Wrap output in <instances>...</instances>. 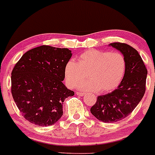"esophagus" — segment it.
<instances>
[{"label":"esophagus","mask_w":155,"mask_h":155,"mask_svg":"<svg viewBox=\"0 0 155 155\" xmlns=\"http://www.w3.org/2000/svg\"><path fill=\"white\" fill-rule=\"evenodd\" d=\"M76 94H77V95H79V96H83L84 94H85V93L80 92V91H77V92H76Z\"/></svg>","instance_id":"esophagus-1"}]
</instances>
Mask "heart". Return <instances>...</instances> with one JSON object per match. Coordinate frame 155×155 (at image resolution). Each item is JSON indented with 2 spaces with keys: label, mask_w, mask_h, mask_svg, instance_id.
Segmentation results:
<instances>
[{
  "label": "heart",
  "mask_w": 155,
  "mask_h": 155,
  "mask_svg": "<svg viewBox=\"0 0 155 155\" xmlns=\"http://www.w3.org/2000/svg\"><path fill=\"white\" fill-rule=\"evenodd\" d=\"M126 67L125 58L120 52L91 49L81 54L77 63L67 62L64 70L65 81L69 86L75 88L88 73L89 79L79 85L81 90L109 92L122 82Z\"/></svg>",
  "instance_id": "1"
}]
</instances>
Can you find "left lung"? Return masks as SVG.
I'll return each instance as SVG.
<instances>
[{
	"mask_svg": "<svg viewBox=\"0 0 155 155\" xmlns=\"http://www.w3.org/2000/svg\"><path fill=\"white\" fill-rule=\"evenodd\" d=\"M110 45L124 54L127 67L118 88L109 94L98 96L90 109L91 114L104 123L117 122L133 112L145 92L148 73L142 58L134 48L120 42Z\"/></svg>",
	"mask_w": 155,
	"mask_h": 155,
	"instance_id": "8db88e82",
	"label": "left lung"
}]
</instances>
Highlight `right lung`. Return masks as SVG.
I'll return each mask as SVG.
<instances>
[{
	"label": "right lung",
	"instance_id": "obj_1",
	"mask_svg": "<svg viewBox=\"0 0 155 155\" xmlns=\"http://www.w3.org/2000/svg\"><path fill=\"white\" fill-rule=\"evenodd\" d=\"M71 51L41 45L24 54L11 73V93L22 117L40 127L54 124L64 102L74 95L62 82Z\"/></svg>",
	"mask_w": 155,
	"mask_h": 155
}]
</instances>
